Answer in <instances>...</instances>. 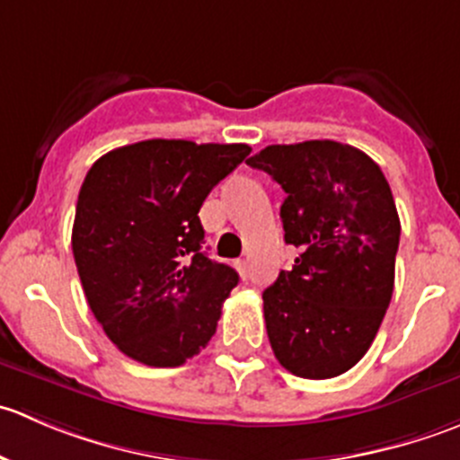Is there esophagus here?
I'll list each match as a JSON object with an SVG mask.
<instances>
[{"label":"esophagus","instance_id":"obj_1","mask_svg":"<svg viewBox=\"0 0 460 460\" xmlns=\"http://www.w3.org/2000/svg\"><path fill=\"white\" fill-rule=\"evenodd\" d=\"M235 269H238L240 276L249 278V264H247V260H235Z\"/></svg>","mask_w":460,"mask_h":460}]
</instances>
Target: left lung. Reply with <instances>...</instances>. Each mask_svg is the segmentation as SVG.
<instances>
[{
	"instance_id": "8db88e82",
	"label": "left lung",
	"mask_w": 460,
	"mask_h": 460,
	"mask_svg": "<svg viewBox=\"0 0 460 460\" xmlns=\"http://www.w3.org/2000/svg\"><path fill=\"white\" fill-rule=\"evenodd\" d=\"M287 193L291 271L262 294L278 363L300 378H333L372 347L394 291L401 220L367 153L333 140L271 144L247 160Z\"/></svg>"
}]
</instances>
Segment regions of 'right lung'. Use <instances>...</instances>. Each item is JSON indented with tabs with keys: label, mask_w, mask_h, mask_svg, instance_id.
Listing matches in <instances>:
<instances>
[{
	"label": "right lung",
	"mask_w": 460,
	"mask_h": 460,
	"mask_svg": "<svg viewBox=\"0 0 460 460\" xmlns=\"http://www.w3.org/2000/svg\"><path fill=\"white\" fill-rule=\"evenodd\" d=\"M249 153L247 144L144 140L88 169L73 256L93 316L128 358L180 367L216 333L238 273L202 252L198 211Z\"/></svg>",
	"instance_id": "1"
}]
</instances>
